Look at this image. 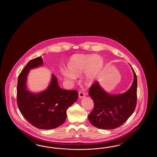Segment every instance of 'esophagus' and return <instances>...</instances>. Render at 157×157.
<instances>
[{
	"label": "esophagus",
	"mask_w": 157,
	"mask_h": 157,
	"mask_svg": "<svg viewBox=\"0 0 157 157\" xmlns=\"http://www.w3.org/2000/svg\"><path fill=\"white\" fill-rule=\"evenodd\" d=\"M79 98H83V97H85L86 94L85 93H84V92H83V91H80L79 93Z\"/></svg>",
	"instance_id": "1"
}]
</instances>
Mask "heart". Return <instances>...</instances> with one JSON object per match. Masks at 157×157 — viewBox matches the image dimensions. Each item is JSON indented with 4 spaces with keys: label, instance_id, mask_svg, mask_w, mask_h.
Returning a JSON list of instances; mask_svg holds the SVG:
<instances>
[{
    "label": "heart",
    "instance_id": "heart-1",
    "mask_svg": "<svg viewBox=\"0 0 157 157\" xmlns=\"http://www.w3.org/2000/svg\"><path fill=\"white\" fill-rule=\"evenodd\" d=\"M67 66L69 72L62 71L66 79H73L74 76H78L86 72V83L91 84L100 76L104 67V60L99 56L75 55L71 57Z\"/></svg>",
    "mask_w": 157,
    "mask_h": 157
}]
</instances>
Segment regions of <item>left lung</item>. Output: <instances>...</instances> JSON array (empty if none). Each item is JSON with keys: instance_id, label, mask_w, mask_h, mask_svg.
<instances>
[{"instance_id": "obj_1", "label": "left lung", "mask_w": 157, "mask_h": 157, "mask_svg": "<svg viewBox=\"0 0 157 157\" xmlns=\"http://www.w3.org/2000/svg\"><path fill=\"white\" fill-rule=\"evenodd\" d=\"M132 70L134 76L133 83L124 93L110 94L97 81L90 87L89 94L94 101V107L88 119L95 127L104 129L116 128L133 113L137 101V77L132 68Z\"/></svg>"}]
</instances>
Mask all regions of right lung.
I'll return each instance as SVG.
<instances>
[{
    "label": "right lung",
    "instance_id": "add662e5",
    "mask_svg": "<svg viewBox=\"0 0 157 157\" xmlns=\"http://www.w3.org/2000/svg\"><path fill=\"white\" fill-rule=\"evenodd\" d=\"M43 64L41 56L36 57L29 61L19 74L17 89V104L21 114L29 123L37 128L51 129L64 123L67 110L76 102L78 93L60 88L57 78L53 75L45 90L37 94L29 91L26 87L29 71Z\"/></svg>",
    "mask_w": 157,
    "mask_h": 157
}]
</instances>
